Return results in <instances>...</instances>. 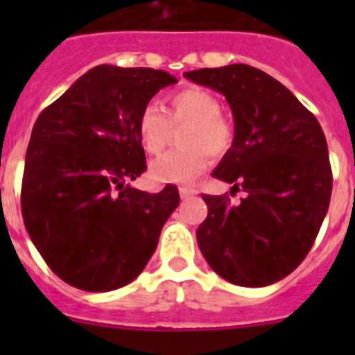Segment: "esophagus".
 Returning <instances> with one entry per match:
<instances>
[{
  "label": "esophagus",
  "instance_id": "1",
  "mask_svg": "<svg viewBox=\"0 0 355 355\" xmlns=\"http://www.w3.org/2000/svg\"><path fill=\"white\" fill-rule=\"evenodd\" d=\"M197 190H193V188H188V187H181L180 188V196L181 199H188V197L196 196Z\"/></svg>",
  "mask_w": 355,
  "mask_h": 355
}]
</instances>
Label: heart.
Wrapping results in <instances>:
<instances>
[{"mask_svg":"<svg viewBox=\"0 0 355 355\" xmlns=\"http://www.w3.org/2000/svg\"><path fill=\"white\" fill-rule=\"evenodd\" d=\"M180 146L150 163L156 183H190L206 171L209 156L222 158L234 142L233 124L220 114V103L202 89H183L167 97V110L147 103L137 117L139 142L149 155H158L171 139V128L183 126Z\"/></svg>","mask_w":355,"mask_h":355,"instance_id":"heart-1","label":"heart"}]
</instances>
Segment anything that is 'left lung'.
<instances>
[{
	"label": "left lung",
	"instance_id": "obj_1",
	"mask_svg": "<svg viewBox=\"0 0 355 355\" xmlns=\"http://www.w3.org/2000/svg\"><path fill=\"white\" fill-rule=\"evenodd\" d=\"M224 94L234 117V142L213 171L247 193L202 196L208 216L199 249L216 274L238 286L274 284L311 250L329 209L332 171L315 115L270 74L245 64L184 72Z\"/></svg>",
	"mask_w": 355,
	"mask_h": 355
}]
</instances>
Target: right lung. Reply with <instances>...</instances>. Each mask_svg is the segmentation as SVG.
Masks as SVG:
<instances>
[{"instance_id":"add662e5","label":"right lung","mask_w":355,"mask_h":355,"mask_svg":"<svg viewBox=\"0 0 355 355\" xmlns=\"http://www.w3.org/2000/svg\"><path fill=\"white\" fill-rule=\"evenodd\" d=\"M165 71L97 65L42 110L24 159L21 211L33 245L62 281L112 291L139 277L178 188L147 193L130 184L146 171L137 117Z\"/></svg>"}]
</instances>
